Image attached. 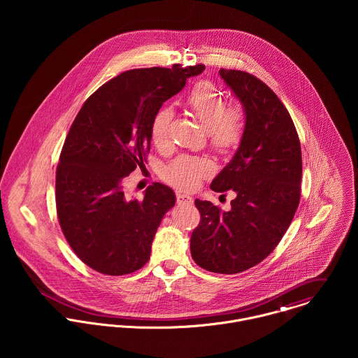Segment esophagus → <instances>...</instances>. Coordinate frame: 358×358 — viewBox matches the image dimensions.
<instances>
[{
  "label": "esophagus",
  "mask_w": 358,
  "mask_h": 358,
  "mask_svg": "<svg viewBox=\"0 0 358 358\" xmlns=\"http://www.w3.org/2000/svg\"><path fill=\"white\" fill-rule=\"evenodd\" d=\"M176 203L178 205H193V199L190 197V196H187V194H178L176 196Z\"/></svg>",
  "instance_id": "1"
}]
</instances>
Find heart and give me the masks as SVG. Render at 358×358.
<instances>
[{"instance_id": "obj_1", "label": "heart", "mask_w": 358, "mask_h": 358, "mask_svg": "<svg viewBox=\"0 0 358 358\" xmlns=\"http://www.w3.org/2000/svg\"><path fill=\"white\" fill-rule=\"evenodd\" d=\"M187 103L206 129L209 143L216 153L229 155L240 148L245 134V113L243 107L237 104L227 106L224 95L208 81H201L193 87ZM173 114L171 106H162L154 114L150 138L158 149L169 143ZM212 173L213 164L209 158L180 155L165 166L164 179L180 190H193Z\"/></svg>"}]
</instances>
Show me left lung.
<instances>
[{
  "label": "left lung",
  "mask_w": 358,
  "mask_h": 358,
  "mask_svg": "<svg viewBox=\"0 0 358 358\" xmlns=\"http://www.w3.org/2000/svg\"><path fill=\"white\" fill-rule=\"evenodd\" d=\"M219 74L244 106L245 134L210 189L236 199L229 210L194 201L201 220L190 251L205 270L236 274L270 255L288 230L301 200L302 150L288 110L263 81L240 70Z\"/></svg>",
  "instance_id": "1"
}]
</instances>
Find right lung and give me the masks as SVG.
I'll return each instance as SVG.
<instances>
[{"instance_id":"1","label":"right lung","mask_w":358,"mask_h":358,"mask_svg":"<svg viewBox=\"0 0 358 358\" xmlns=\"http://www.w3.org/2000/svg\"><path fill=\"white\" fill-rule=\"evenodd\" d=\"M204 69L173 64L124 71L96 90L73 121L56 169V212L69 245L91 268L122 275L150 259L175 193L153 183L143 200H128L122 182L145 165L155 111Z\"/></svg>"}]
</instances>
